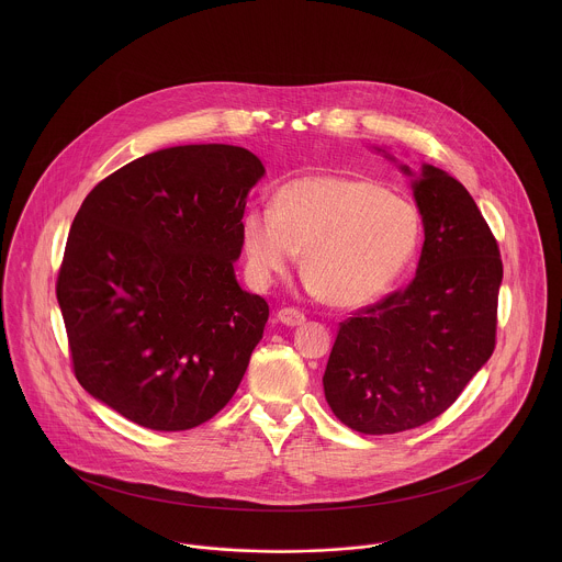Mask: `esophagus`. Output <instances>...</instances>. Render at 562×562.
<instances>
[{
  "mask_svg": "<svg viewBox=\"0 0 562 562\" xmlns=\"http://www.w3.org/2000/svg\"><path fill=\"white\" fill-rule=\"evenodd\" d=\"M277 318H279L281 324L299 326V324H303V322H305V314H301V312H299V310H294V307H283V310H279Z\"/></svg>",
  "mask_w": 562,
  "mask_h": 562,
  "instance_id": "obj_1",
  "label": "esophagus"
}]
</instances>
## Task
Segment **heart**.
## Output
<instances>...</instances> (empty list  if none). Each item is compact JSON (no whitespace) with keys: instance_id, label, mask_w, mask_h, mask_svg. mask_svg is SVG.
I'll return each instance as SVG.
<instances>
[{"instance_id":"heart-1","label":"heart","mask_w":562,"mask_h":562,"mask_svg":"<svg viewBox=\"0 0 562 562\" xmlns=\"http://www.w3.org/2000/svg\"><path fill=\"white\" fill-rule=\"evenodd\" d=\"M240 236L259 283L283 274L305 250V277L322 299L357 307L401 277L417 248L419 218L413 205L372 181L307 175L283 183L272 210H248Z\"/></svg>"}]
</instances>
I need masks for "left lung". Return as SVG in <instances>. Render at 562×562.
Returning a JSON list of instances; mask_svg holds the SVG:
<instances>
[{
	"instance_id": "obj_1",
	"label": "left lung",
	"mask_w": 562,
	"mask_h": 562,
	"mask_svg": "<svg viewBox=\"0 0 562 562\" xmlns=\"http://www.w3.org/2000/svg\"><path fill=\"white\" fill-rule=\"evenodd\" d=\"M413 194L424 221L417 272L406 288L339 322L322 379L335 417L363 435L439 417L495 350V236L448 172L424 164Z\"/></svg>"
}]
</instances>
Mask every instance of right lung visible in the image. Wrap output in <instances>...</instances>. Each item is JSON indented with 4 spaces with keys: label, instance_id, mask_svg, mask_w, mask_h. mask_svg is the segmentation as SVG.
I'll return each instance as SVG.
<instances>
[{
    "label": "right lung",
    "instance_id": "add662e5",
    "mask_svg": "<svg viewBox=\"0 0 562 562\" xmlns=\"http://www.w3.org/2000/svg\"><path fill=\"white\" fill-rule=\"evenodd\" d=\"M263 172L241 147L186 145L88 192L56 294L90 396L151 430L194 428L232 401L268 322V303L234 274Z\"/></svg>",
    "mask_w": 562,
    "mask_h": 562
}]
</instances>
